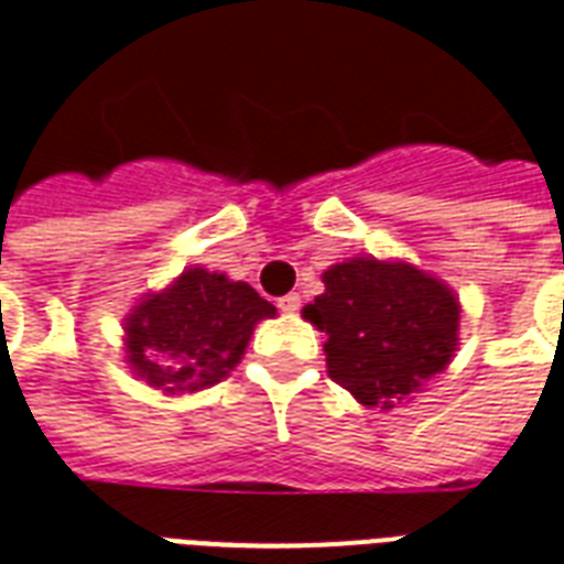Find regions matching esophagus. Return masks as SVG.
I'll use <instances>...</instances> for the list:
<instances>
[{
    "instance_id": "esophagus-1",
    "label": "esophagus",
    "mask_w": 564,
    "mask_h": 564,
    "mask_svg": "<svg viewBox=\"0 0 564 564\" xmlns=\"http://www.w3.org/2000/svg\"><path fill=\"white\" fill-rule=\"evenodd\" d=\"M278 307H281L283 314H295V311L302 307V295H299V293L283 295V299H278Z\"/></svg>"
}]
</instances>
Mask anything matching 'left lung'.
<instances>
[{
	"label": "left lung",
	"mask_w": 564,
	"mask_h": 564,
	"mask_svg": "<svg viewBox=\"0 0 564 564\" xmlns=\"http://www.w3.org/2000/svg\"><path fill=\"white\" fill-rule=\"evenodd\" d=\"M304 319L325 332L328 377L358 403L391 410L442 373L457 349L460 304L442 281L406 262H337Z\"/></svg>",
	"instance_id": "left-lung-1"
}]
</instances>
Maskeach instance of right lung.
Wrapping results in <instances>:
<instances>
[{
  "mask_svg": "<svg viewBox=\"0 0 564 564\" xmlns=\"http://www.w3.org/2000/svg\"><path fill=\"white\" fill-rule=\"evenodd\" d=\"M265 316H274V304L245 281L187 269L128 316V361L137 377L170 394L199 391L239 365L253 325Z\"/></svg>",
  "mask_w": 564,
  "mask_h": 564,
  "instance_id": "obj_1",
  "label": "right lung"
}]
</instances>
